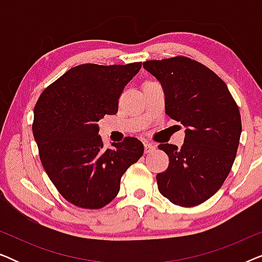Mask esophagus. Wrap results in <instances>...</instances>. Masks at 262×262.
I'll list each match as a JSON object with an SVG mask.
<instances>
[{
    "label": "esophagus",
    "mask_w": 262,
    "mask_h": 262,
    "mask_svg": "<svg viewBox=\"0 0 262 262\" xmlns=\"http://www.w3.org/2000/svg\"><path fill=\"white\" fill-rule=\"evenodd\" d=\"M155 149H156V145L154 144V143H150V142L144 143V151L145 152H151Z\"/></svg>",
    "instance_id": "esophagus-1"
}]
</instances>
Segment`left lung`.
<instances>
[{
    "label": "left lung",
    "mask_w": 262,
    "mask_h": 262,
    "mask_svg": "<svg viewBox=\"0 0 262 262\" xmlns=\"http://www.w3.org/2000/svg\"><path fill=\"white\" fill-rule=\"evenodd\" d=\"M143 67L162 84L166 113L186 127L181 149L159 145L169 157L167 169L156 175L159 191L175 205L196 206L230 173L242 131L238 106L217 74L188 57L146 60Z\"/></svg>",
    "instance_id": "obj_1"
}]
</instances>
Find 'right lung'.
Returning a JSON list of instances; mask_svg holds the SVG:
<instances>
[{"label": "right lung", "instance_id": "obj_1", "mask_svg": "<svg viewBox=\"0 0 262 262\" xmlns=\"http://www.w3.org/2000/svg\"><path fill=\"white\" fill-rule=\"evenodd\" d=\"M142 63L81 64L44 89L34 106L32 130L50 180L67 202L96 210L116 198L121 177L141 159L137 138L106 149L98 121L118 112L125 85Z\"/></svg>", "mask_w": 262, "mask_h": 262}]
</instances>
